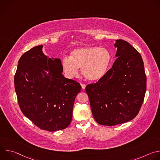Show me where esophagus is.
<instances>
[{"label":"esophagus","instance_id":"1","mask_svg":"<svg viewBox=\"0 0 160 160\" xmlns=\"http://www.w3.org/2000/svg\"><path fill=\"white\" fill-rule=\"evenodd\" d=\"M81 86H82V89L83 90V89H85V87H86V85L85 84H84V83H81Z\"/></svg>","mask_w":160,"mask_h":160}]
</instances>
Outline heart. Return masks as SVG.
Instances as JSON below:
<instances>
[{
	"mask_svg": "<svg viewBox=\"0 0 160 160\" xmlns=\"http://www.w3.org/2000/svg\"><path fill=\"white\" fill-rule=\"evenodd\" d=\"M111 61V54L106 48L83 47L73 50L70 57L64 56L62 59L61 66L68 78L77 77L79 68L82 67V73L84 77L88 80L96 82L104 77Z\"/></svg>",
	"mask_w": 160,
	"mask_h": 160,
	"instance_id": "1",
	"label": "heart"
}]
</instances>
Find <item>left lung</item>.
I'll return each mask as SVG.
<instances>
[{"instance_id":"obj_1","label":"left lung","mask_w":160,"mask_h":160,"mask_svg":"<svg viewBox=\"0 0 160 160\" xmlns=\"http://www.w3.org/2000/svg\"><path fill=\"white\" fill-rule=\"evenodd\" d=\"M116 61L104 77L87 85L91 110L100 125H117L133 120L139 112L146 91L142 58L127 41L116 40Z\"/></svg>"}]
</instances>
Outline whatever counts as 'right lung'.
Listing matches in <instances>:
<instances>
[{
	"label": "right lung",
	"mask_w": 160,
	"mask_h": 160,
	"mask_svg": "<svg viewBox=\"0 0 160 160\" xmlns=\"http://www.w3.org/2000/svg\"><path fill=\"white\" fill-rule=\"evenodd\" d=\"M43 45L21 56L14 75V87L24 115L42 130L54 132L67 128L81 85L62 74L59 59L49 58Z\"/></svg>",
	"instance_id": "add662e5"
}]
</instances>
